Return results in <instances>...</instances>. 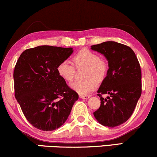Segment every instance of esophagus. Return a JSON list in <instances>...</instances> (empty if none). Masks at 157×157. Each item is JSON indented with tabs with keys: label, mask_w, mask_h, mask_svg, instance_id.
Returning a JSON list of instances; mask_svg holds the SVG:
<instances>
[{
	"label": "esophagus",
	"mask_w": 157,
	"mask_h": 157,
	"mask_svg": "<svg viewBox=\"0 0 157 157\" xmlns=\"http://www.w3.org/2000/svg\"><path fill=\"white\" fill-rule=\"evenodd\" d=\"M90 97V95H79V98H82V99H88Z\"/></svg>",
	"instance_id": "34e87169"
}]
</instances>
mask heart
Masks as SVG:
<instances>
[{"label": "heart", "instance_id": "1", "mask_svg": "<svg viewBox=\"0 0 157 157\" xmlns=\"http://www.w3.org/2000/svg\"><path fill=\"white\" fill-rule=\"evenodd\" d=\"M73 62L64 60L57 66V73L63 80L72 82L75 75V68L82 69L83 80L72 83L71 87L82 95L91 93L96 87V82H104L107 75L109 65L106 60L91 50L82 48L73 56ZM75 65L73 66V64Z\"/></svg>", "mask_w": 157, "mask_h": 157}]
</instances>
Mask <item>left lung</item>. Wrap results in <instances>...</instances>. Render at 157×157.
Wrapping results in <instances>:
<instances>
[{"instance_id":"8db88e82","label":"left lung","mask_w":157,"mask_h":157,"mask_svg":"<svg viewBox=\"0 0 157 157\" xmlns=\"http://www.w3.org/2000/svg\"><path fill=\"white\" fill-rule=\"evenodd\" d=\"M91 49L104 54L109 67L98 90L101 106L93 115L103 126L114 128L128 121L140 98V65L133 50L123 44L108 41ZM105 94L109 95L106 99L102 97Z\"/></svg>"}]
</instances>
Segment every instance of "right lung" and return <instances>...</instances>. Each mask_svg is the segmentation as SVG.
<instances>
[{
    "instance_id": "obj_1",
    "label": "right lung",
    "mask_w": 157,
    "mask_h": 157,
    "mask_svg": "<svg viewBox=\"0 0 157 157\" xmlns=\"http://www.w3.org/2000/svg\"><path fill=\"white\" fill-rule=\"evenodd\" d=\"M72 48L41 45L21 53L14 70V96L27 121L42 131H53L67 121L76 92L59 75L57 66Z\"/></svg>"
}]
</instances>
